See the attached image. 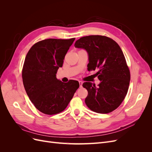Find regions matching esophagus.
Returning <instances> with one entry per match:
<instances>
[{"label": "esophagus", "mask_w": 152, "mask_h": 152, "mask_svg": "<svg viewBox=\"0 0 152 152\" xmlns=\"http://www.w3.org/2000/svg\"><path fill=\"white\" fill-rule=\"evenodd\" d=\"M79 86H80V87H82V84H83V83H82V82H81V81H79Z\"/></svg>", "instance_id": "obj_1"}]
</instances>
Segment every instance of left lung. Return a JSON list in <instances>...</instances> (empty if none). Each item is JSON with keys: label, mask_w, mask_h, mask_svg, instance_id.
<instances>
[{"label": "left lung", "mask_w": 152, "mask_h": 152, "mask_svg": "<svg viewBox=\"0 0 152 152\" xmlns=\"http://www.w3.org/2000/svg\"><path fill=\"white\" fill-rule=\"evenodd\" d=\"M75 48L84 49L88 54V70L100 80L98 86L91 82L82 84L88 91L85 103L92 111L108 113L117 108L127 93L130 72L118 44L109 37L89 35L77 40Z\"/></svg>", "instance_id": "left-lung-1"}]
</instances>
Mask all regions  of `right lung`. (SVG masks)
Returning <instances> with one entry per match:
<instances>
[{
    "label": "right lung",
    "instance_id": "obj_1",
    "mask_svg": "<svg viewBox=\"0 0 152 152\" xmlns=\"http://www.w3.org/2000/svg\"><path fill=\"white\" fill-rule=\"evenodd\" d=\"M75 38L48 39L35 44L26 54L22 70L26 93L35 108L47 115L65 110L79 87L77 80L57 79L68 50Z\"/></svg>",
    "mask_w": 152,
    "mask_h": 152
}]
</instances>
